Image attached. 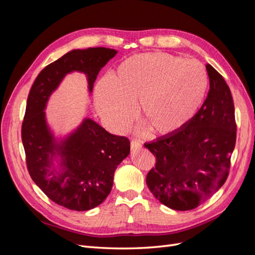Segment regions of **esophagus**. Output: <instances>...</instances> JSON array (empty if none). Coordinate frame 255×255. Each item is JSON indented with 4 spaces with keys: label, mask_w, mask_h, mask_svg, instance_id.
<instances>
[{
    "label": "esophagus",
    "mask_w": 255,
    "mask_h": 255,
    "mask_svg": "<svg viewBox=\"0 0 255 255\" xmlns=\"http://www.w3.org/2000/svg\"><path fill=\"white\" fill-rule=\"evenodd\" d=\"M141 141L138 140V139H133L130 141V149L132 150H138V149H141Z\"/></svg>",
    "instance_id": "34e87169"
}]
</instances>
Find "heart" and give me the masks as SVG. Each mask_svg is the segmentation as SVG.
Wrapping results in <instances>:
<instances>
[{
	"mask_svg": "<svg viewBox=\"0 0 255 255\" xmlns=\"http://www.w3.org/2000/svg\"><path fill=\"white\" fill-rule=\"evenodd\" d=\"M205 68L195 59L144 53L126 59L112 81L96 88V104L107 127L122 133L135 118L159 135L179 132L195 117L207 89Z\"/></svg>",
	"mask_w": 255,
	"mask_h": 255,
	"instance_id": "b5f03b06",
	"label": "heart"
}]
</instances>
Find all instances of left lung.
Instances as JSON below:
<instances>
[{
  "mask_svg": "<svg viewBox=\"0 0 255 255\" xmlns=\"http://www.w3.org/2000/svg\"><path fill=\"white\" fill-rule=\"evenodd\" d=\"M210 90L201 109L179 132L144 143L156 157L146 185L160 203L189 211L228 179L236 142L233 98L222 75L206 65Z\"/></svg>",
  "mask_w": 255,
  "mask_h": 255,
  "instance_id": "left-lung-1",
  "label": "left lung"
}]
</instances>
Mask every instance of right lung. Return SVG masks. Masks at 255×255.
Masks as SVG:
<instances>
[{
  "label": "right lung",
  "instance_id": "obj_1",
  "mask_svg": "<svg viewBox=\"0 0 255 255\" xmlns=\"http://www.w3.org/2000/svg\"><path fill=\"white\" fill-rule=\"evenodd\" d=\"M117 51L106 48L73 50L48 65L38 74L27 97L21 137L28 173L49 199L72 211H88L101 204L113 187L116 168L129 154V140L113 135L91 119L60 144L50 132L44 109L52 92L67 73H86L89 91L100 70ZM57 153L62 170H53Z\"/></svg>",
  "mask_w": 255,
  "mask_h": 255
}]
</instances>
